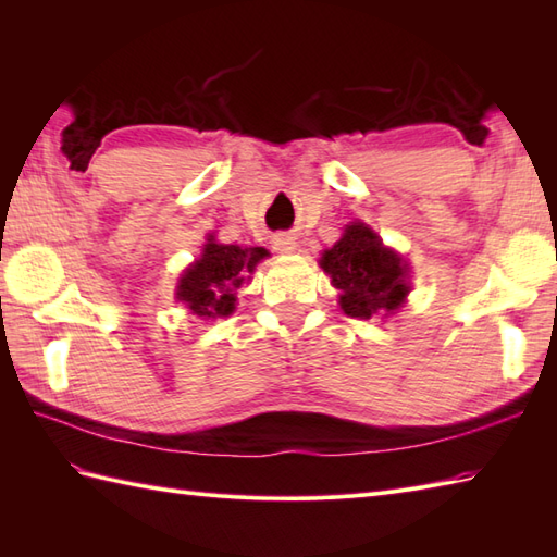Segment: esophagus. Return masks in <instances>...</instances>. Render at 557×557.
<instances>
[{"label":"esophagus","instance_id":"34e87169","mask_svg":"<svg viewBox=\"0 0 557 557\" xmlns=\"http://www.w3.org/2000/svg\"><path fill=\"white\" fill-rule=\"evenodd\" d=\"M272 248H275L277 253H292L297 251V239H294L292 234H275L272 236Z\"/></svg>","mask_w":557,"mask_h":557}]
</instances>
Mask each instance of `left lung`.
Here are the masks:
<instances>
[{"label":"left lung","instance_id":"8db88e82","mask_svg":"<svg viewBox=\"0 0 557 557\" xmlns=\"http://www.w3.org/2000/svg\"><path fill=\"white\" fill-rule=\"evenodd\" d=\"M321 268L342 292L339 306L351 318L395 311L409 292L405 260L361 222L347 224L342 239L323 253Z\"/></svg>","mask_w":557,"mask_h":557}]
</instances>
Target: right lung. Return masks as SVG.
<instances>
[{"instance_id": "obj_1", "label": "right lung", "mask_w": 557, "mask_h": 557, "mask_svg": "<svg viewBox=\"0 0 557 557\" xmlns=\"http://www.w3.org/2000/svg\"><path fill=\"white\" fill-rule=\"evenodd\" d=\"M265 256L268 251L260 246L242 248L208 239L203 256L182 275L176 299L184 301L196 315H230L234 311L236 289Z\"/></svg>"}]
</instances>
